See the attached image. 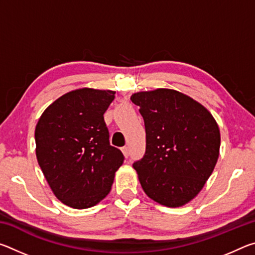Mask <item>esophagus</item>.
Instances as JSON below:
<instances>
[{
    "label": "esophagus",
    "mask_w": 255,
    "mask_h": 255,
    "mask_svg": "<svg viewBox=\"0 0 255 255\" xmlns=\"http://www.w3.org/2000/svg\"><path fill=\"white\" fill-rule=\"evenodd\" d=\"M122 150H123V153H124V155H125V157H128V155H129V148L127 147V146H124V147L122 148Z\"/></svg>",
    "instance_id": "obj_1"
}]
</instances>
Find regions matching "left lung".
I'll list each match as a JSON object with an SVG mask.
<instances>
[{
  "instance_id": "1",
  "label": "left lung",
  "mask_w": 255,
  "mask_h": 255,
  "mask_svg": "<svg viewBox=\"0 0 255 255\" xmlns=\"http://www.w3.org/2000/svg\"><path fill=\"white\" fill-rule=\"evenodd\" d=\"M130 99L140 108L146 131L144 156L132 164L141 188L161 205H185L217 163V123L200 103L174 90L138 92Z\"/></svg>"
}]
</instances>
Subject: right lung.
Segmentation results:
<instances>
[{
    "label": "right lung",
    "mask_w": 255,
    "mask_h": 255,
    "mask_svg": "<svg viewBox=\"0 0 255 255\" xmlns=\"http://www.w3.org/2000/svg\"><path fill=\"white\" fill-rule=\"evenodd\" d=\"M114 99V91L75 90L51 103L36 126L40 169L55 196L72 208L101 201L124 163L122 150L110 145L103 118Z\"/></svg>",
    "instance_id": "add662e5"
}]
</instances>
